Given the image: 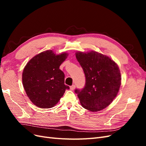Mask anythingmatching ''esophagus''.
<instances>
[{
	"label": "esophagus",
	"instance_id": "obj_1",
	"mask_svg": "<svg viewBox=\"0 0 146 146\" xmlns=\"http://www.w3.org/2000/svg\"><path fill=\"white\" fill-rule=\"evenodd\" d=\"M75 88H76V85H74L70 86V90H72V91H73L75 89Z\"/></svg>",
	"mask_w": 146,
	"mask_h": 146
}]
</instances>
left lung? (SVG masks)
<instances>
[{"mask_svg":"<svg viewBox=\"0 0 146 146\" xmlns=\"http://www.w3.org/2000/svg\"><path fill=\"white\" fill-rule=\"evenodd\" d=\"M77 61L85 75L86 83L75 92L82 107L91 111L107 107L115 99L121 84L120 70L108 56L95 51L78 52Z\"/></svg>","mask_w":146,"mask_h":146,"instance_id":"1","label":"left lung"}]
</instances>
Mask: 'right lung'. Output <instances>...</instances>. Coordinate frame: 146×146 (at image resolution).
I'll return each instance as SVG.
<instances>
[{"label":"right lung","mask_w":146,"mask_h":146,"mask_svg":"<svg viewBox=\"0 0 146 146\" xmlns=\"http://www.w3.org/2000/svg\"><path fill=\"white\" fill-rule=\"evenodd\" d=\"M67 53L55 54L46 50L35 56L26 64L23 83L32 103L41 108H52L58 102L69 87L64 85V74L59 69Z\"/></svg>","instance_id":"1"}]
</instances>
